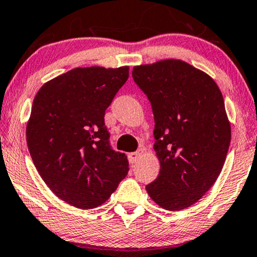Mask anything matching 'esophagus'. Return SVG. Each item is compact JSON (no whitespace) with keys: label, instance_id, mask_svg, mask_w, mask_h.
I'll use <instances>...</instances> for the list:
<instances>
[{"label":"esophagus","instance_id":"obj_1","mask_svg":"<svg viewBox=\"0 0 257 257\" xmlns=\"http://www.w3.org/2000/svg\"><path fill=\"white\" fill-rule=\"evenodd\" d=\"M143 153H144V151H143V150H138V151L130 153V155H128V159H130V162H131V163H136L137 161H138L139 158L142 157Z\"/></svg>","mask_w":257,"mask_h":257}]
</instances>
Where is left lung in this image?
Returning a JSON list of instances; mask_svg holds the SVG:
<instances>
[{
    "mask_svg": "<svg viewBox=\"0 0 257 257\" xmlns=\"http://www.w3.org/2000/svg\"><path fill=\"white\" fill-rule=\"evenodd\" d=\"M132 76L151 102L161 163L146 191L169 211L189 208L214 185L230 145L222 93L211 76L182 60L136 66Z\"/></svg>",
    "mask_w": 257,
    "mask_h": 257,
    "instance_id": "1",
    "label": "left lung"
}]
</instances>
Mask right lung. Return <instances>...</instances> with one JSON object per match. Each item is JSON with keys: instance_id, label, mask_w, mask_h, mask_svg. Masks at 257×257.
I'll return each mask as SVG.
<instances>
[{"instance_id": "add662e5", "label": "right lung", "mask_w": 257, "mask_h": 257, "mask_svg": "<svg viewBox=\"0 0 257 257\" xmlns=\"http://www.w3.org/2000/svg\"><path fill=\"white\" fill-rule=\"evenodd\" d=\"M128 79V67L74 68L36 93L27 145L36 170L60 199L93 209L128 172L125 153L109 145L105 111Z\"/></svg>"}]
</instances>
